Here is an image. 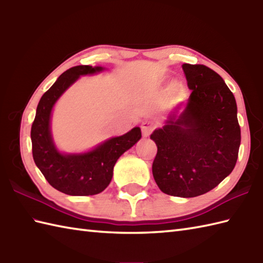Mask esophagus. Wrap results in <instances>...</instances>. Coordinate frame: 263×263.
<instances>
[{"label":"esophagus","instance_id":"1","mask_svg":"<svg viewBox=\"0 0 263 263\" xmlns=\"http://www.w3.org/2000/svg\"><path fill=\"white\" fill-rule=\"evenodd\" d=\"M155 126H156V124H155V122H153V121H146V122H143L142 124H141L142 135H143L144 137H148V136L150 135V133L153 132Z\"/></svg>","mask_w":263,"mask_h":263}]
</instances>
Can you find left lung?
<instances>
[{"instance_id": "1", "label": "left lung", "mask_w": 263, "mask_h": 263, "mask_svg": "<svg viewBox=\"0 0 263 263\" xmlns=\"http://www.w3.org/2000/svg\"><path fill=\"white\" fill-rule=\"evenodd\" d=\"M182 69L192 92L150 136L157 146L153 175L164 193L194 198L231 174L241 128L235 97L222 78L200 64L185 63Z\"/></svg>"}]
</instances>
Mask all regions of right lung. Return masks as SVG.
Instances as JSON below:
<instances>
[{"label": "right lung", "instance_id": "right-lung-1", "mask_svg": "<svg viewBox=\"0 0 263 263\" xmlns=\"http://www.w3.org/2000/svg\"><path fill=\"white\" fill-rule=\"evenodd\" d=\"M104 66L78 65L61 74L39 100L31 126L32 157L51 185L68 195H93L103 192L113 177L117 159L141 139L139 126L125 135L111 137L82 153H64L52 135V114L61 96L82 76L105 71Z\"/></svg>", "mask_w": 263, "mask_h": 263}]
</instances>
